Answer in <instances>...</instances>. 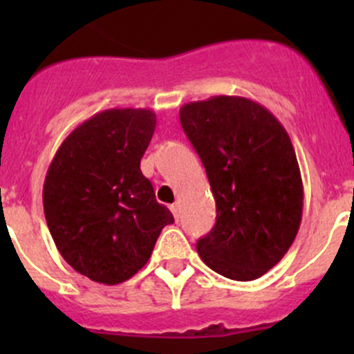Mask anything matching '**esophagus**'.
<instances>
[{
  "label": "esophagus",
  "mask_w": 354,
  "mask_h": 354,
  "mask_svg": "<svg viewBox=\"0 0 354 354\" xmlns=\"http://www.w3.org/2000/svg\"><path fill=\"white\" fill-rule=\"evenodd\" d=\"M171 209V212H173V216H174V219H180V205H178V203H173V205L169 207Z\"/></svg>",
  "instance_id": "obj_1"
}]
</instances>
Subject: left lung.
Wrapping results in <instances>:
<instances>
[{
	"label": "left lung",
	"instance_id": "obj_1",
	"mask_svg": "<svg viewBox=\"0 0 354 354\" xmlns=\"http://www.w3.org/2000/svg\"><path fill=\"white\" fill-rule=\"evenodd\" d=\"M180 121L216 198V224L197 241L200 259L227 279H259L286 255L301 223L291 138L269 109L238 95L188 102Z\"/></svg>",
	"mask_w": 354,
	"mask_h": 354
}]
</instances>
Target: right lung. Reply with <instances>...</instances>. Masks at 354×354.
Segmentation results:
<instances>
[{"mask_svg": "<svg viewBox=\"0 0 354 354\" xmlns=\"http://www.w3.org/2000/svg\"><path fill=\"white\" fill-rule=\"evenodd\" d=\"M154 130V111L106 109L78 124L49 164L42 190L49 233L63 259L95 283L135 276L174 223L140 171Z\"/></svg>", "mask_w": 354, "mask_h": 354, "instance_id": "right-lung-1", "label": "right lung"}]
</instances>
